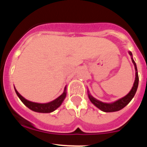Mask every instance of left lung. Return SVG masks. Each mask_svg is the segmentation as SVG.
Listing matches in <instances>:
<instances>
[{"label": "left lung", "mask_w": 147, "mask_h": 147, "mask_svg": "<svg viewBox=\"0 0 147 147\" xmlns=\"http://www.w3.org/2000/svg\"><path fill=\"white\" fill-rule=\"evenodd\" d=\"M128 52H129L130 56H131V60H132L133 65H134L135 70H136V78H135V81L134 83H133L132 88L131 89V90L129 91V92L127 95L124 96V97H122V98L115 101L113 102L106 103L103 102L102 101H99L98 99L95 98L94 97H92V96L91 95V94L90 93V92H89V90H88V98L90 99V102H92V104H93V105H95L97 108H98L99 110L104 111V112L111 113L122 110L123 108L125 107V106L131 102V99L133 98V97L136 95V91H137L138 87V82H139V77H138L137 65H136L135 61L133 60V55L132 53H131V52L129 51Z\"/></svg>", "instance_id": "8db88e82"}]
</instances>
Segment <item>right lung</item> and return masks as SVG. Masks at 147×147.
I'll return each instance as SVG.
<instances>
[{
	"label": "right lung",
	"instance_id": "add662e5",
	"mask_svg": "<svg viewBox=\"0 0 147 147\" xmlns=\"http://www.w3.org/2000/svg\"><path fill=\"white\" fill-rule=\"evenodd\" d=\"M15 92H16V95L18 97V98L21 99V101L23 104H25L28 109L30 110L34 111L36 113H50L53 112L55 110H57L59 106L61 105L62 103L65 99V97H66V86L64 88V90L63 93L60 96H59L57 99H54L53 101L48 102V103H37V102H33L31 101L28 100L23 97L19 92H18L16 88L14 87Z\"/></svg>",
	"mask_w": 147,
	"mask_h": 147
}]
</instances>
